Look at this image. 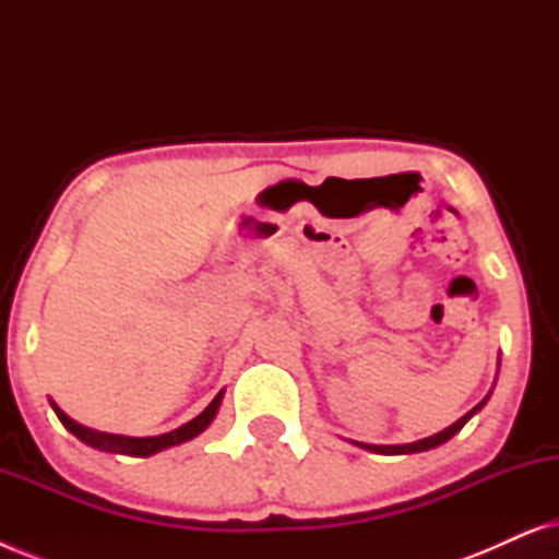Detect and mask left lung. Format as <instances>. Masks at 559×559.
I'll use <instances>...</instances> for the list:
<instances>
[{
    "label": "left lung",
    "mask_w": 559,
    "mask_h": 559,
    "mask_svg": "<svg viewBox=\"0 0 559 559\" xmlns=\"http://www.w3.org/2000/svg\"><path fill=\"white\" fill-rule=\"evenodd\" d=\"M486 400H488V396H486ZM486 400L480 402V404H476V407H473L471 412H465V415L457 419V423L445 427V430L438 432V435H432V438H425V440H417V442H407V445H361V442H358V445L366 448V450H371V453H381V455H407V453H423V450L438 448V445H442V442H448L450 438H453L455 432H461L463 425L468 423V419L476 415L480 407H484Z\"/></svg>",
    "instance_id": "obj_1"
}]
</instances>
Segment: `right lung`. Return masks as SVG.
I'll return each mask as SVG.
<instances>
[{
  "mask_svg": "<svg viewBox=\"0 0 559 559\" xmlns=\"http://www.w3.org/2000/svg\"><path fill=\"white\" fill-rule=\"evenodd\" d=\"M221 396H224V392H218L216 396H213V402L209 404V407H205L198 417L190 419L188 425H182V427H178V430H173V432L157 435V438H124V435L94 432V430H88V427H81L79 423H73V419L68 417V415H63V409H58L56 404H52V409H56V415H58L60 423H63L66 430L73 432L75 438H79L81 442H86V445L96 448V450H104V453H121V455L144 457V455L157 453V450L178 445V442H186L190 438H195V435H201L205 427L213 423V417H216Z\"/></svg>",
  "mask_w": 559,
  "mask_h": 559,
  "instance_id": "add662e5",
  "label": "right lung"
}]
</instances>
